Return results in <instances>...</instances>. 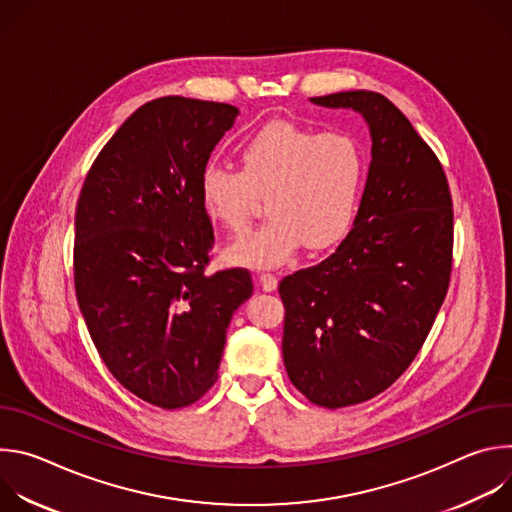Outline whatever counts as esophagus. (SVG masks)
Segmentation results:
<instances>
[{
  "instance_id": "obj_1",
  "label": "esophagus",
  "mask_w": 512,
  "mask_h": 512,
  "mask_svg": "<svg viewBox=\"0 0 512 512\" xmlns=\"http://www.w3.org/2000/svg\"><path fill=\"white\" fill-rule=\"evenodd\" d=\"M259 283H261L263 291H273L277 287V277L273 273H261Z\"/></svg>"
}]
</instances>
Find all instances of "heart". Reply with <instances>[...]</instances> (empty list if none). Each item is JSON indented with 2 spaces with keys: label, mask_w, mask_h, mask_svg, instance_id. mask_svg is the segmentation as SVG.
<instances>
[{
  "label": "heart",
  "mask_w": 512,
  "mask_h": 512,
  "mask_svg": "<svg viewBox=\"0 0 512 512\" xmlns=\"http://www.w3.org/2000/svg\"><path fill=\"white\" fill-rule=\"evenodd\" d=\"M362 182V154L342 131L269 123L239 148V172L208 164L198 182L204 214L233 235L247 231L261 196L269 216L239 239L229 261L277 267L302 245L320 251L348 229Z\"/></svg>",
  "instance_id": "1"
}]
</instances>
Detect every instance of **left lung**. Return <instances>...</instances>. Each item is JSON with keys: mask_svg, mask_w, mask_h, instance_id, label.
I'll use <instances>...</instances> for the list:
<instances>
[{"mask_svg": "<svg viewBox=\"0 0 512 512\" xmlns=\"http://www.w3.org/2000/svg\"><path fill=\"white\" fill-rule=\"evenodd\" d=\"M312 103L362 113L373 137L352 231L279 281L287 377L314 405L340 409L389 389L421 350L448 294L454 208L440 160L385 95Z\"/></svg>", "mask_w": 512, "mask_h": 512, "instance_id": "8db88e82", "label": "left lung"}]
</instances>
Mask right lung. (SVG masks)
<instances>
[{
    "label": "right lung",
    "instance_id": "1",
    "mask_svg": "<svg viewBox=\"0 0 512 512\" xmlns=\"http://www.w3.org/2000/svg\"><path fill=\"white\" fill-rule=\"evenodd\" d=\"M237 113L186 97L141 105L77 202L75 289L89 334L129 393L170 411L216 383L229 322L253 294L243 267L204 271L214 231L198 182Z\"/></svg>",
    "mask_w": 512,
    "mask_h": 512
}]
</instances>
